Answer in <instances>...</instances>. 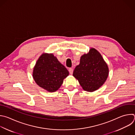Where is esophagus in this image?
<instances>
[{
    "label": "esophagus",
    "mask_w": 135,
    "mask_h": 135,
    "mask_svg": "<svg viewBox=\"0 0 135 135\" xmlns=\"http://www.w3.org/2000/svg\"><path fill=\"white\" fill-rule=\"evenodd\" d=\"M73 71H74V70H73V68H69V73H70L71 75H72V74H73Z\"/></svg>",
    "instance_id": "1"
}]
</instances>
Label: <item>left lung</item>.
I'll list each match as a JSON object with an SVG mask.
<instances>
[{
    "label": "left lung",
    "instance_id": "8db88e82",
    "mask_svg": "<svg viewBox=\"0 0 135 135\" xmlns=\"http://www.w3.org/2000/svg\"><path fill=\"white\" fill-rule=\"evenodd\" d=\"M109 68L101 54L92 48L87 54L80 58V64L73 72L84 90L93 92L99 89L105 81Z\"/></svg>",
    "mask_w": 135,
    "mask_h": 135
}]
</instances>
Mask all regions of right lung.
Wrapping results in <instances>:
<instances>
[{
    "mask_svg": "<svg viewBox=\"0 0 135 135\" xmlns=\"http://www.w3.org/2000/svg\"><path fill=\"white\" fill-rule=\"evenodd\" d=\"M68 75V70L57 58L48 54H43L40 56L33 72L36 83L50 92L58 90Z\"/></svg>",
    "mask_w": 135,
    "mask_h": 135,
    "instance_id": "1",
    "label": "right lung"
}]
</instances>
